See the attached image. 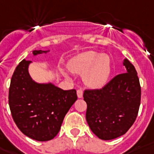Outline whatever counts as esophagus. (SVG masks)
<instances>
[{
  "instance_id": "esophagus-1",
  "label": "esophagus",
  "mask_w": 154,
  "mask_h": 154,
  "mask_svg": "<svg viewBox=\"0 0 154 154\" xmlns=\"http://www.w3.org/2000/svg\"><path fill=\"white\" fill-rule=\"evenodd\" d=\"M83 89H78L77 90V96H78L79 98H82L83 97Z\"/></svg>"
}]
</instances>
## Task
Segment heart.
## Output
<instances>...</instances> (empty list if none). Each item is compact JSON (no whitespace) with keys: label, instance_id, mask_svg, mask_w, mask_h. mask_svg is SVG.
Returning <instances> with one entry per match:
<instances>
[{"label":"heart","instance_id":"b5f03b06","mask_svg":"<svg viewBox=\"0 0 154 154\" xmlns=\"http://www.w3.org/2000/svg\"><path fill=\"white\" fill-rule=\"evenodd\" d=\"M69 68L78 74H85L84 81L91 88L103 87L110 75L111 65L108 56L95 51H88L71 58Z\"/></svg>","mask_w":154,"mask_h":154}]
</instances>
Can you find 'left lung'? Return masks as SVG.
<instances>
[{
  "mask_svg": "<svg viewBox=\"0 0 154 154\" xmlns=\"http://www.w3.org/2000/svg\"><path fill=\"white\" fill-rule=\"evenodd\" d=\"M124 66L126 73L116 75L100 89H88L83 92L87 122L92 133L102 140L124 135L137 116L140 103L137 72L127 58Z\"/></svg>",
  "mask_w": 154,
  "mask_h": 154,
  "instance_id": "obj_1",
  "label": "left lung"
}]
</instances>
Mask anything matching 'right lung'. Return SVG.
I'll use <instances>...</instances> for the list:
<instances>
[{"label": "right lung", "instance_id": "add662e5", "mask_svg": "<svg viewBox=\"0 0 154 154\" xmlns=\"http://www.w3.org/2000/svg\"><path fill=\"white\" fill-rule=\"evenodd\" d=\"M47 51H34V55ZM31 61L23 60L12 76L9 104L12 117L22 133L46 141L60 130L65 116L77 100L76 90H63L52 83L34 82L28 72Z\"/></svg>", "mask_w": 154, "mask_h": 154}]
</instances>
